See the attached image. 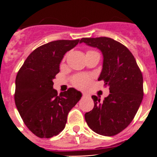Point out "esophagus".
Segmentation results:
<instances>
[{"mask_svg":"<svg viewBox=\"0 0 157 157\" xmlns=\"http://www.w3.org/2000/svg\"><path fill=\"white\" fill-rule=\"evenodd\" d=\"M82 95H83V97H84V98H90V95L87 94V93H83Z\"/></svg>","mask_w":157,"mask_h":157,"instance_id":"obj_1","label":"esophagus"}]
</instances>
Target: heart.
<instances>
[{
  "label": "heart",
  "mask_w": 157,
  "mask_h": 157,
  "mask_svg": "<svg viewBox=\"0 0 157 157\" xmlns=\"http://www.w3.org/2000/svg\"><path fill=\"white\" fill-rule=\"evenodd\" d=\"M89 52H92V51H89ZM90 82V77L87 75H79L75 76L73 79V83L75 86L79 88H84L88 86Z\"/></svg>",
  "instance_id": "obj_1"
}]
</instances>
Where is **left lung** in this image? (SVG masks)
Masks as SVG:
<instances>
[{"label": "left lung", "instance_id": "left-lung-1", "mask_svg": "<svg viewBox=\"0 0 157 157\" xmlns=\"http://www.w3.org/2000/svg\"><path fill=\"white\" fill-rule=\"evenodd\" d=\"M98 48L103 56L98 80L109 87V95L92 96L94 107L85 114L86 122L94 132L104 136L119 134L131 123L143 99V77L133 54L110 37H84L80 43Z\"/></svg>", "mask_w": 157, "mask_h": 157}]
</instances>
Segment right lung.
<instances>
[{
	"instance_id": "obj_1",
	"label": "right lung",
	"mask_w": 157,
	"mask_h": 157,
	"mask_svg": "<svg viewBox=\"0 0 157 157\" xmlns=\"http://www.w3.org/2000/svg\"><path fill=\"white\" fill-rule=\"evenodd\" d=\"M78 42L79 39L58 40L38 47L16 75V108L26 126L39 138H49L61 132L68 112L81 99L82 94L75 88L58 95L52 82L63 56Z\"/></svg>"
}]
</instances>
